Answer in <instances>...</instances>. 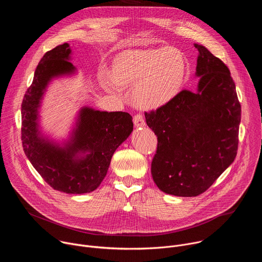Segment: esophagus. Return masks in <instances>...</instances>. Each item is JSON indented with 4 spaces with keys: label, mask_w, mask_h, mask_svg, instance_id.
Here are the masks:
<instances>
[{
    "label": "esophagus",
    "mask_w": 262,
    "mask_h": 262,
    "mask_svg": "<svg viewBox=\"0 0 262 262\" xmlns=\"http://www.w3.org/2000/svg\"><path fill=\"white\" fill-rule=\"evenodd\" d=\"M134 124L136 127H141V126L145 125V119L142 114L138 113L134 116Z\"/></svg>",
    "instance_id": "1"
}]
</instances>
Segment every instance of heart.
Listing matches in <instances>:
<instances>
[{
    "instance_id": "obj_1",
    "label": "heart",
    "mask_w": 262,
    "mask_h": 262,
    "mask_svg": "<svg viewBox=\"0 0 262 262\" xmlns=\"http://www.w3.org/2000/svg\"><path fill=\"white\" fill-rule=\"evenodd\" d=\"M186 61L173 48L127 51L112 66V78H103L108 90L133 86V99L145 110L161 107L179 93L186 76Z\"/></svg>"
}]
</instances>
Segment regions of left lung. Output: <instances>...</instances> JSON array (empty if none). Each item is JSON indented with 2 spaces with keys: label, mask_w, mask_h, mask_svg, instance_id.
Returning a JSON list of instances; mask_svg holds the SVG:
<instances>
[{
  "label": "left lung",
  "mask_w": 262,
  "mask_h": 262,
  "mask_svg": "<svg viewBox=\"0 0 262 262\" xmlns=\"http://www.w3.org/2000/svg\"><path fill=\"white\" fill-rule=\"evenodd\" d=\"M197 91L181 90L169 103L145 112L158 137L151 175L166 194L195 197L207 191L234 161L242 107L229 68L203 46Z\"/></svg>",
  "instance_id": "obj_1"
}]
</instances>
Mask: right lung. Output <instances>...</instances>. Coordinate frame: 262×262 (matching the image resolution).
Returning <instances> with one entry per match:
<instances>
[{
	"instance_id": "add662e5",
	"label": "right lung",
	"mask_w": 262,
	"mask_h": 262,
	"mask_svg": "<svg viewBox=\"0 0 262 262\" xmlns=\"http://www.w3.org/2000/svg\"><path fill=\"white\" fill-rule=\"evenodd\" d=\"M68 43L47 52L36 67L31 86L21 102V143L24 151L45 181L56 191L85 194L97 189L106 175L112 157L133 132V117L126 112H100L84 107L71 143L59 148L37 133V107L49 81L74 70L67 61ZM79 151H89L76 159Z\"/></svg>"
}]
</instances>
